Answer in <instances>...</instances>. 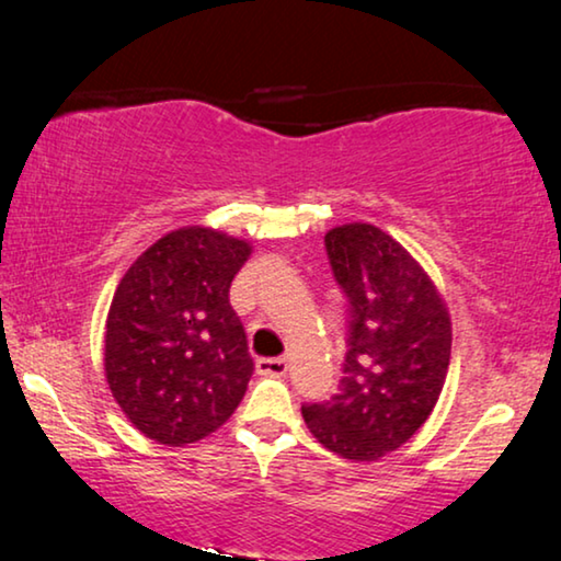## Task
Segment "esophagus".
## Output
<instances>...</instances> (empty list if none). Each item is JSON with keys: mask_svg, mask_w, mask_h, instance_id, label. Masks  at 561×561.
Masks as SVG:
<instances>
[{"mask_svg": "<svg viewBox=\"0 0 561 561\" xmlns=\"http://www.w3.org/2000/svg\"><path fill=\"white\" fill-rule=\"evenodd\" d=\"M257 375H265V378H283L288 373V359L286 357H263L255 363Z\"/></svg>", "mask_w": 561, "mask_h": 561, "instance_id": "1", "label": "esophagus"}]
</instances>
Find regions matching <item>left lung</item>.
<instances>
[{
  "mask_svg": "<svg viewBox=\"0 0 561 561\" xmlns=\"http://www.w3.org/2000/svg\"><path fill=\"white\" fill-rule=\"evenodd\" d=\"M329 265L350 301L340 393L301 405L329 451L375 462L411 439L439 401L451 321L434 280L388 232L365 221L329 229Z\"/></svg>",
  "mask_w": 561,
  "mask_h": 561,
  "instance_id": "8db88e82",
  "label": "left lung"
}]
</instances>
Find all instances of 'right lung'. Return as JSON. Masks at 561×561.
Returning a JSON list of instances; mask_svg holds the SVG:
<instances>
[{
    "instance_id": "obj_1",
    "label": "right lung",
    "mask_w": 561,
    "mask_h": 561,
    "mask_svg": "<svg viewBox=\"0 0 561 561\" xmlns=\"http://www.w3.org/2000/svg\"><path fill=\"white\" fill-rule=\"evenodd\" d=\"M250 252L211 227H181L150 244L114 290L104 375L148 439L198 442L240 405L255 365L229 286Z\"/></svg>"
}]
</instances>
